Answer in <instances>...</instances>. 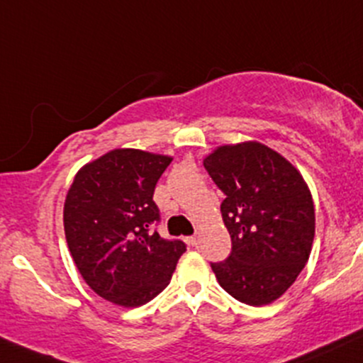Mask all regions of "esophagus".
Listing matches in <instances>:
<instances>
[{
    "instance_id": "34e87169",
    "label": "esophagus",
    "mask_w": 363,
    "mask_h": 363,
    "mask_svg": "<svg viewBox=\"0 0 363 363\" xmlns=\"http://www.w3.org/2000/svg\"><path fill=\"white\" fill-rule=\"evenodd\" d=\"M188 242L191 246H198L200 245V234H193V236L188 238Z\"/></svg>"
}]
</instances>
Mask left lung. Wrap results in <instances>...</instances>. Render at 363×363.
<instances>
[{"label": "left lung", "instance_id": "obj_1", "mask_svg": "<svg viewBox=\"0 0 363 363\" xmlns=\"http://www.w3.org/2000/svg\"><path fill=\"white\" fill-rule=\"evenodd\" d=\"M217 188L233 250L212 262L218 284L238 301L272 303L296 281L315 236L312 194L277 151L260 143L220 146L203 162Z\"/></svg>", "mask_w": 363, "mask_h": 363}]
</instances>
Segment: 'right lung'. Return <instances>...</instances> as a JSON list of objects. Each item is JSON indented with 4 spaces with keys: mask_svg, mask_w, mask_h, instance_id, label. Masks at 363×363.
<instances>
[{
    "mask_svg": "<svg viewBox=\"0 0 363 363\" xmlns=\"http://www.w3.org/2000/svg\"><path fill=\"white\" fill-rule=\"evenodd\" d=\"M172 158L113 150L75 175L63 208L70 255L91 289L121 306L148 303L169 286L186 245L158 234L153 201Z\"/></svg>",
    "mask_w": 363,
    "mask_h": 363,
    "instance_id": "right-lung-1",
    "label": "right lung"
}]
</instances>
